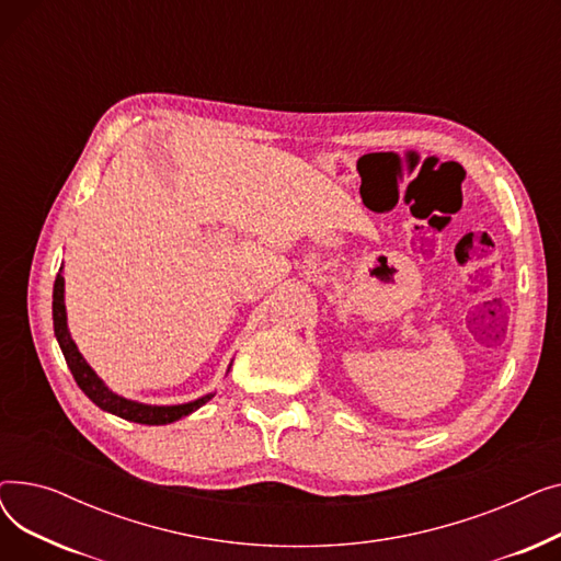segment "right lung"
I'll list each match as a JSON object with an SVG mask.
<instances>
[{
    "mask_svg": "<svg viewBox=\"0 0 561 561\" xmlns=\"http://www.w3.org/2000/svg\"><path fill=\"white\" fill-rule=\"evenodd\" d=\"M51 316H54V334L58 345H61V352L66 357V364L75 377V381L79 385V389L91 398L102 411H108L113 416H121L125 421L131 423H140V425H168L180 421L188 414H193L195 409H199L202 404L209 402L214 398V393H206L193 402H184V404H142L136 400H127L123 396L113 393L104 381L98 377V373L88 366V362L83 359V355L79 352L77 343L70 336L68 330V316H66V279H64V271H58L56 282H54V296H51ZM231 366V364H229Z\"/></svg>",
    "mask_w": 561,
    "mask_h": 561,
    "instance_id": "1",
    "label": "right lung"
}]
</instances>
